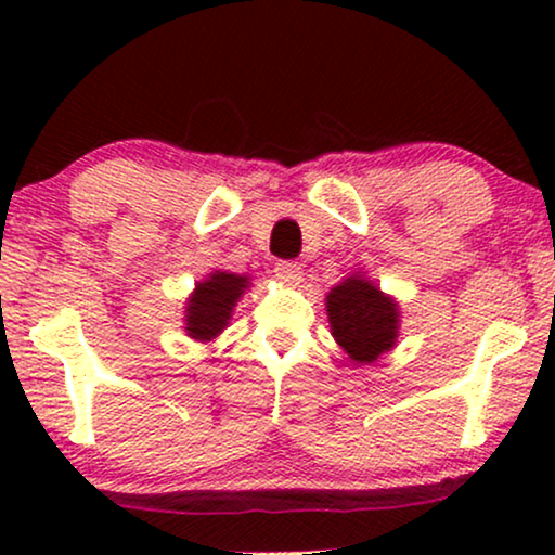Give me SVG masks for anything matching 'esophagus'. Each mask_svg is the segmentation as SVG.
Wrapping results in <instances>:
<instances>
[{
	"label": "esophagus",
	"mask_w": 555,
	"mask_h": 555,
	"mask_svg": "<svg viewBox=\"0 0 555 555\" xmlns=\"http://www.w3.org/2000/svg\"><path fill=\"white\" fill-rule=\"evenodd\" d=\"M275 275H278V280H283V283L295 285V283H300L302 268H300L298 262L283 260V262H275Z\"/></svg>",
	"instance_id": "34e87169"
}]
</instances>
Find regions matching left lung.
<instances>
[{"mask_svg": "<svg viewBox=\"0 0 555 555\" xmlns=\"http://www.w3.org/2000/svg\"><path fill=\"white\" fill-rule=\"evenodd\" d=\"M328 321L353 363H371L397 340V306L363 278H348L328 293Z\"/></svg>", "mask_w": 555, "mask_h": 555, "instance_id": "left-lung-1", "label": "left lung"}]
</instances>
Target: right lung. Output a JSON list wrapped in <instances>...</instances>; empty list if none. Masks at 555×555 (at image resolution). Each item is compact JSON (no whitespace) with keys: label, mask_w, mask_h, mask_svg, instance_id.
<instances>
[{"label":"right lung","mask_w":555,"mask_h":555,"mask_svg":"<svg viewBox=\"0 0 555 555\" xmlns=\"http://www.w3.org/2000/svg\"><path fill=\"white\" fill-rule=\"evenodd\" d=\"M247 287V278L232 272H215L209 280L196 285L186 306V333L192 338L211 340L230 321L234 302Z\"/></svg>","instance_id":"add662e5"}]
</instances>
